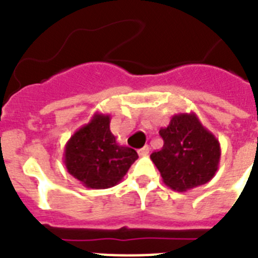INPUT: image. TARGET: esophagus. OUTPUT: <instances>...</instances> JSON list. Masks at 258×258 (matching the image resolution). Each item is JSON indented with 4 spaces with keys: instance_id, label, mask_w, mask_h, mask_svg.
Returning a JSON list of instances; mask_svg holds the SVG:
<instances>
[{
    "instance_id": "34e87169",
    "label": "esophagus",
    "mask_w": 258,
    "mask_h": 258,
    "mask_svg": "<svg viewBox=\"0 0 258 258\" xmlns=\"http://www.w3.org/2000/svg\"><path fill=\"white\" fill-rule=\"evenodd\" d=\"M149 152H150L149 146H145V147H142L141 150H138V155H140V156H147Z\"/></svg>"
}]
</instances>
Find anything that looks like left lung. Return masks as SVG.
I'll use <instances>...</instances> for the list:
<instances>
[{
	"instance_id": "1",
	"label": "left lung",
	"mask_w": 258,
	"mask_h": 258,
	"mask_svg": "<svg viewBox=\"0 0 258 258\" xmlns=\"http://www.w3.org/2000/svg\"><path fill=\"white\" fill-rule=\"evenodd\" d=\"M159 133L164 145L152 152L151 160L168 187L186 192L213 178L220 165L221 146L197 113H177Z\"/></svg>"
}]
</instances>
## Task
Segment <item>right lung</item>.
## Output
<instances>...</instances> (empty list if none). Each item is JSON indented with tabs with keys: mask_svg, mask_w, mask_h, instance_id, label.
<instances>
[{
	"mask_svg": "<svg viewBox=\"0 0 258 258\" xmlns=\"http://www.w3.org/2000/svg\"><path fill=\"white\" fill-rule=\"evenodd\" d=\"M109 122L111 116L95 112L66 143V168L88 188L113 187L138 159L136 150L118 145Z\"/></svg>",
	"mask_w": 258,
	"mask_h": 258,
	"instance_id": "obj_1",
	"label": "right lung"
}]
</instances>
